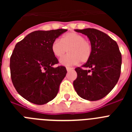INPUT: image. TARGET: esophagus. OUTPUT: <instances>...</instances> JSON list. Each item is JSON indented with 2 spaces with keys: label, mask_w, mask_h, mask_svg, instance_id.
I'll return each mask as SVG.
<instances>
[{
  "label": "esophagus",
  "mask_w": 132,
  "mask_h": 132,
  "mask_svg": "<svg viewBox=\"0 0 132 132\" xmlns=\"http://www.w3.org/2000/svg\"><path fill=\"white\" fill-rule=\"evenodd\" d=\"M66 69H67V71H71L73 68H71V67H66Z\"/></svg>",
  "instance_id": "1"
}]
</instances>
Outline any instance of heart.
<instances>
[{"instance_id": "b5f03b06", "label": "heart", "mask_w": 132, "mask_h": 132, "mask_svg": "<svg viewBox=\"0 0 132 132\" xmlns=\"http://www.w3.org/2000/svg\"><path fill=\"white\" fill-rule=\"evenodd\" d=\"M69 54L59 60L61 65L71 66L80 61L87 62L92 54V45L82 34L77 32H69L61 38L56 39L52 44V52L56 57H61L67 52Z\"/></svg>"}]
</instances>
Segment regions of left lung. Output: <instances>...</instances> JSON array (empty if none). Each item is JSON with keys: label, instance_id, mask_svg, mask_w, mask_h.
I'll return each mask as SVG.
<instances>
[{"label": "left lung", "instance_id": "1", "mask_svg": "<svg viewBox=\"0 0 132 132\" xmlns=\"http://www.w3.org/2000/svg\"><path fill=\"white\" fill-rule=\"evenodd\" d=\"M75 31L88 37L92 45V54L89 60L82 66L84 69H75L77 77L73 86L82 98L98 101L106 96L118 81L122 55L117 43L106 34L94 28Z\"/></svg>", "mask_w": 132, "mask_h": 132}]
</instances>
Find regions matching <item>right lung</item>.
Here are the masks:
<instances>
[{"label":"right lung","mask_w":132,"mask_h":132,"mask_svg":"<svg viewBox=\"0 0 132 132\" xmlns=\"http://www.w3.org/2000/svg\"><path fill=\"white\" fill-rule=\"evenodd\" d=\"M67 31H35L15 45L10 60L12 81L18 94L29 102L42 105L57 96L67 70L63 66L53 67L58 60L52 44Z\"/></svg>","instance_id":"add662e5"}]
</instances>
